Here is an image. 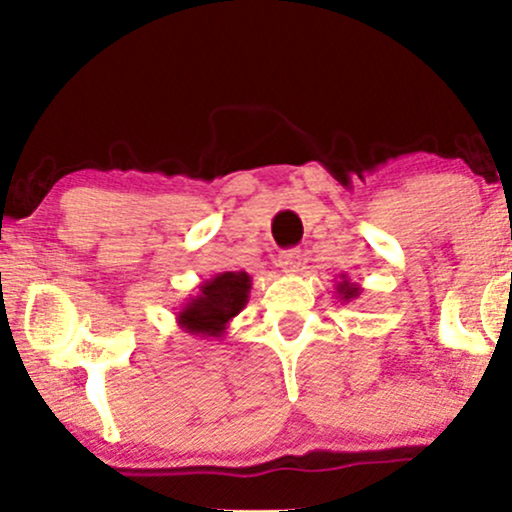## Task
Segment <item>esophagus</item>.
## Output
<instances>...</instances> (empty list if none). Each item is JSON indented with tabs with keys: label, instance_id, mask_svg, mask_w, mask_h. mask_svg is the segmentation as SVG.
I'll return each instance as SVG.
<instances>
[{
	"label": "esophagus",
	"instance_id": "obj_1",
	"mask_svg": "<svg viewBox=\"0 0 512 512\" xmlns=\"http://www.w3.org/2000/svg\"><path fill=\"white\" fill-rule=\"evenodd\" d=\"M301 264H303V255H301V250H298V248L281 252L279 267L284 269V272H298V269H301Z\"/></svg>",
	"mask_w": 512,
	"mask_h": 512
}]
</instances>
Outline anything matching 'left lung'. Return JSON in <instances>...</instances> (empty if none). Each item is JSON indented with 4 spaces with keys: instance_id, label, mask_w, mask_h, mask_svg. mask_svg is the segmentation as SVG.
Masks as SVG:
<instances>
[{
    "instance_id": "obj_1",
    "label": "left lung",
    "mask_w": 512,
    "mask_h": 512,
    "mask_svg": "<svg viewBox=\"0 0 512 512\" xmlns=\"http://www.w3.org/2000/svg\"><path fill=\"white\" fill-rule=\"evenodd\" d=\"M337 296H339V301H344V303L354 301V298L361 296V286L351 284L349 276L342 274V281H337Z\"/></svg>"
}]
</instances>
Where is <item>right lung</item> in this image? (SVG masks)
I'll use <instances>...</instances> for the list:
<instances>
[{"mask_svg":"<svg viewBox=\"0 0 512 512\" xmlns=\"http://www.w3.org/2000/svg\"><path fill=\"white\" fill-rule=\"evenodd\" d=\"M252 279L248 272H221L199 284L197 296L182 303L175 313L182 332L204 339H221L228 322L248 305Z\"/></svg>","mask_w":512,"mask_h":512,"instance_id":"obj_1","label":"right lung"}]
</instances>
